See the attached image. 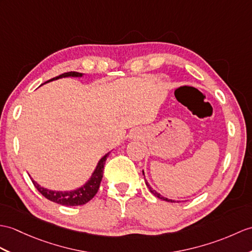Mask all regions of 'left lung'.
<instances>
[{
	"label": "left lung",
	"instance_id": "obj_1",
	"mask_svg": "<svg viewBox=\"0 0 252 252\" xmlns=\"http://www.w3.org/2000/svg\"><path fill=\"white\" fill-rule=\"evenodd\" d=\"M143 175H144V172H143ZM145 183H146V186L148 187V189L150 190V192L153 193L154 195H156L157 197H159V198H161V200H163V201H166V202H171V203H173V202H176V201H174V200H168V198H166V197H164V196H162L160 193H158L156 190H154L153 188H151V187L149 186V184L147 183V180H145Z\"/></svg>",
	"mask_w": 252,
	"mask_h": 252
}]
</instances>
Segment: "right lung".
<instances>
[{
  "mask_svg": "<svg viewBox=\"0 0 252 252\" xmlns=\"http://www.w3.org/2000/svg\"><path fill=\"white\" fill-rule=\"evenodd\" d=\"M83 74L77 73V72H67L61 74L57 77L52 78L48 81H51L54 79H58L61 77H67V76H81ZM46 81V83H48ZM107 155H105L101 160L98 161L95 171L93 172L92 176L90 180H88V183L81 187V188L74 190V191H68V192H60V191H51V190H47L43 187L38 186L35 181L32 179V183L34 185L35 188H36L40 194L45 196L47 200H49L51 202H55L60 204V205L64 206H78V205H84V204L88 203L90 200H92L94 195L96 194V192L99 188V184H101L102 178H103V169L105 165V161H106Z\"/></svg>",
  "mask_w": 252,
  "mask_h": 252,
  "instance_id": "obj_1",
  "label": "right lung"
}]
</instances>
